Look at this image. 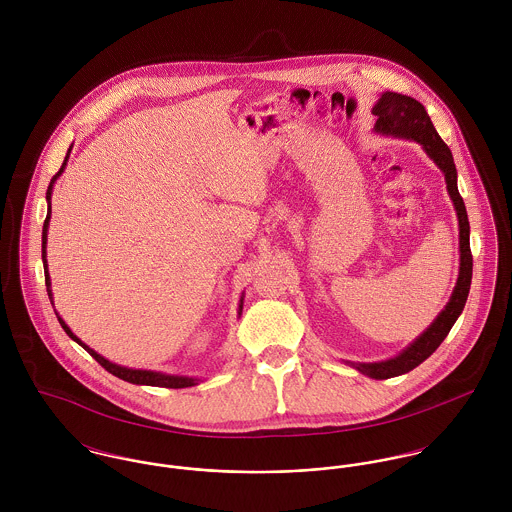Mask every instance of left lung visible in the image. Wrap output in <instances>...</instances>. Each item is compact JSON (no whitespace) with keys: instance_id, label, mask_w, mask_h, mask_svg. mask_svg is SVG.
<instances>
[{"instance_id":"8db88e82","label":"left lung","mask_w":512,"mask_h":512,"mask_svg":"<svg viewBox=\"0 0 512 512\" xmlns=\"http://www.w3.org/2000/svg\"><path fill=\"white\" fill-rule=\"evenodd\" d=\"M372 114L376 116L374 130L380 134H390V136H400V138H412L420 142L426 153L438 163L439 169L445 173V183L449 197L455 205L457 219H459V250H461V266H459V278L457 286L451 293L449 303L445 309L438 315V319L406 349L402 351L396 359L384 361V363H372V365H359L351 363L357 370L363 374H368L370 378H392L404 372H410L412 368L422 365L451 331L453 323L461 315L469 288H471V276H473V256H471V246H469V219L467 211L463 205V199L457 191V171L453 163V155L445 142L439 138L426 108L404 94L396 92H384L378 102L372 108Z\"/></svg>"}]
</instances>
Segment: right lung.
Here are the masks:
<instances>
[{
    "label": "right lung",
    "mask_w": 512,
    "mask_h": 512,
    "mask_svg": "<svg viewBox=\"0 0 512 512\" xmlns=\"http://www.w3.org/2000/svg\"><path fill=\"white\" fill-rule=\"evenodd\" d=\"M67 157H69V153H67ZM67 157H65V163L61 165V169H59V173L51 179V183H49V189H47V201H51V191H53V183H55V179L63 173V169H65V165H67ZM49 219H51V203H49V213H47V219H45V224H43V264H45V268H47V260H45V244H47V226H49ZM45 286H47V292H49V297H51V280H49V274H45ZM242 309V307H240ZM59 323H61V327L67 331V335L74 339L84 351H88V355L92 357V359H96V363L100 366H104L108 372H112L114 376H118V378H122V380H126V382H132V384H146V386H163V388H187V386H195L197 384V380L195 378H187V376H169V374H161V372H151V370H134V368H126V366H118L114 365V363H110V361H106L104 357H100L98 353H94L90 347H86L84 343H80V339L73 335V331L67 327V323L59 317Z\"/></svg>",
    "instance_id": "obj_1"
}]
</instances>
